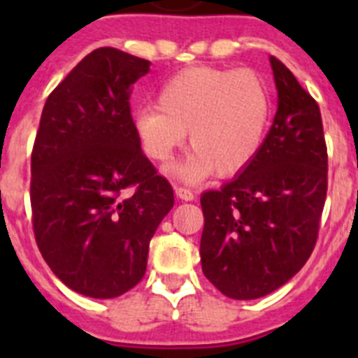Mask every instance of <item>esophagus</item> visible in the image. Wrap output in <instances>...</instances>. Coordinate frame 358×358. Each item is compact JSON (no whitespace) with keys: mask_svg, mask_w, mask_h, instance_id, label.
Listing matches in <instances>:
<instances>
[{"mask_svg":"<svg viewBox=\"0 0 358 358\" xmlns=\"http://www.w3.org/2000/svg\"><path fill=\"white\" fill-rule=\"evenodd\" d=\"M176 195L181 199V201H194L195 199L194 192L188 188H185V186H176Z\"/></svg>","mask_w":358,"mask_h":358,"instance_id":"obj_1","label":"esophagus"}]
</instances>
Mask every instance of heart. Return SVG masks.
Instances as JSON below:
<instances>
[{"label":"heart","instance_id":"obj_1","mask_svg":"<svg viewBox=\"0 0 358 358\" xmlns=\"http://www.w3.org/2000/svg\"><path fill=\"white\" fill-rule=\"evenodd\" d=\"M273 100L252 69L197 66L176 73L157 93V107L134 116L136 138L152 161L164 163L188 132L194 150L173 172L185 181L210 173L233 177L258 156L271 120Z\"/></svg>","mask_w":358,"mask_h":358}]
</instances>
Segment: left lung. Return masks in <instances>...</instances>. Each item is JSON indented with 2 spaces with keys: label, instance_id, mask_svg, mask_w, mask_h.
I'll return each mask as SVG.
<instances>
[{
  "label": "left lung",
  "instance_id": "1",
  "mask_svg": "<svg viewBox=\"0 0 358 358\" xmlns=\"http://www.w3.org/2000/svg\"><path fill=\"white\" fill-rule=\"evenodd\" d=\"M271 66L278 110L258 156L201 195L202 273L231 299L267 296L301 271L327 201L321 110L283 62L271 57Z\"/></svg>",
  "mask_w": 358,
  "mask_h": 358
}]
</instances>
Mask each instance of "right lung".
Wrapping results in <instances>:
<instances>
[{
    "instance_id": "1",
    "label": "right lung",
    "mask_w": 358,
    "mask_h": 358,
    "mask_svg": "<svg viewBox=\"0 0 358 358\" xmlns=\"http://www.w3.org/2000/svg\"><path fill=\"white\" fill-rule=\"evenodd\" d=\"M150 62L116 48L85 55L50 93L31 150L37 248L75 292L110 299L147 271L148 243L173 189L147 159L131 115Z\"/></svg>"
}]
</instances>
